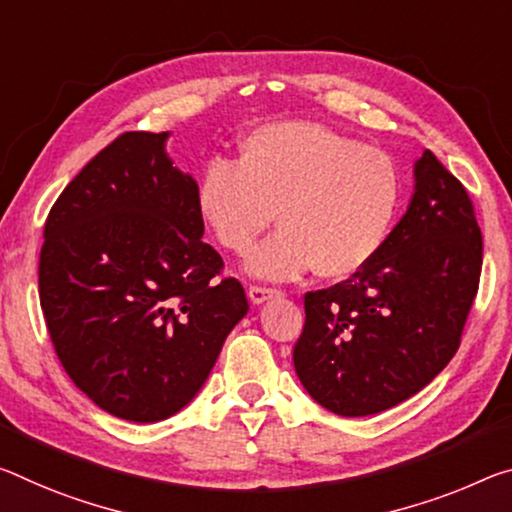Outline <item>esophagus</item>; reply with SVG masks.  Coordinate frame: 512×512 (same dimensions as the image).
<instances>
[{
  "mask_svg": "<svg viewBox=\"0 0 512 512\" xmlns=\"http://www.w3.org/2000/svg\"><path fill=\"white\" fill-rule=\"evenodd\" d=\"M273 296H278V291L269 289V287H250L248 289V298L253 305H262L266 300H271Z\"/></svg>",
  "mask_w": 512,
  "mask_h": 512,
  "instance_id": "34e87169",
  "label": "esophagus"
}]
</instances>
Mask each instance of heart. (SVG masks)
Instances as JSON below:
<instances>
[{"mask_svg": "<svg viewBox=\"0 0 512 512\" xmlns=\"http://www.w3.org/2000/svg\"><path fill=\"white\" fill-rule=\"evenodd\" d=\"M196 205L214 241L232 255L253 253L248 273L291 280L314 269L348 280L367 269L389 239L401 205V180L385 152L335 129L289 120L264 125L241 143L237 166L205 168Z\"/></svg>", "mask_w": 512, "mask_h": 512, "instance_id": "b5f03b06", "label": "heart"}]
</instances>
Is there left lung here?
Wrapping results in <instances>:
<instances>
[{"label":"left lung","mask_w":512,"mask_h":512,"mask_svg":"<svg viewBox=\"0 0 512 512\" xmlns=\"http://www.w3.org/2000/svg\"><path fill=\"white\" fill-rule=\"evenodd\" d=\"M481 264L472 200L424 150L410 205L378 257L305 294L294 367L307 394L335 415L367 417L421 392L458 351Z\"/></svg>","instance_id":"obj_1"}]
</instances>
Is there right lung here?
<instances>
[{"mask_svg": "<svg viewBox=\"0 0 512 512\" xmlns=\"http://www.w3.org/2000/svg\"><path fill=\"white\" fill-rule=\"evenodd\" d=\"M170 132H127L81 168L45 221L38 289L54 351L113 417L154 424L200 392L246 316L223 259L202 241L198 182Z\"/></svg>", "mask_w": 512, "mask_h": 512, "instance_id": "right-lung-1", "label": "right lung"}]
</instances>
